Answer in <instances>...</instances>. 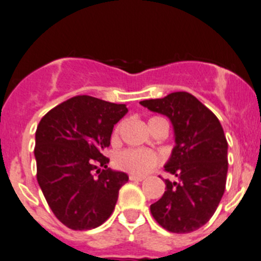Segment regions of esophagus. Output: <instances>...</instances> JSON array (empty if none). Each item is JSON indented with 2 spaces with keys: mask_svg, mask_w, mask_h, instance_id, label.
I'll return each mask as SVG.
<instances>
[{
  "mask_svg": "<svg viewBox=\"0 0 261 261\" xmlns=\"http://www.w3.org/2000/svg\"><path fill=\"white\" fill-rule=\"evenodd\" d=\"M129 179L132 181H142L145 179V176H138V175H129Z\"/></svg>",
  "mask_w": 261,
  "mask_h": 261,
  "instance_id": "esophagus-1",
  "label": "esophagus"
}]
</instances>
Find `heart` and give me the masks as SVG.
<instances>
[{"mask_svg":"<svg viewBox=\"0 0 261 261\" xmlns=\"http://www.w3.org/2000/svg\"><path fill=\"white\" fill-rule=\"evenodd\" d=\"M117 132H119V126L115 129V138L117 137ZM115 163H116L117 167L124 170V171H128L135 175H144L150 171L154 166L158 165L159 155L155 151L149 150V149L132 147V149H125V150L120 151L115 158Z\"/></svg>","mask_w":261,"mask_h":261,"instance_id":"b5f03b06","label":"heart"}]
</instances>
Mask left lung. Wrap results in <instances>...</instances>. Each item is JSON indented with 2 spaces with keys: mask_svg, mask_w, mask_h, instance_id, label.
Returning <instances> with one entry per match:
<instances>
[{
  "mask_svg": "<svg viewBox=\"0 0 261 261\" xmlns=\"http://www.w3.org/2000/svg\"><path fill=\"white\" fill-rule=\"evenodd\" d=\"M140 105L170 119L175 146L165 170L166 191L150 205L154 220L167 231L184 234L208 222L222 199L227 175V141L220 120L186 91Z\"/></svg>",
  "mask_w": 261,
  "mask_h": 261,
  "instance_id": "obj_1",
  "label": "left lung"
}]
</instances>
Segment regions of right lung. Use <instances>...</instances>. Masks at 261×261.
<instances>
[{
  "label": "right lung",
  "instance_id": "add662e5",
  "mask_svg": "<svg viewBox=\"0 0 261 261\" xmlns=\"http://www.w3.org/2000/svg\"><path fill=\"white\" fill-rule=\"evenodd\" d=\"M126 112L125 105L78 95L52 108L39 123L34 150L38 183L53 214L69 229H95L114 212L129 177L108 168L103 150Z\"/></svg>",
  "mask_w": 261,
  "mask_h": 261
}]
</instances>
